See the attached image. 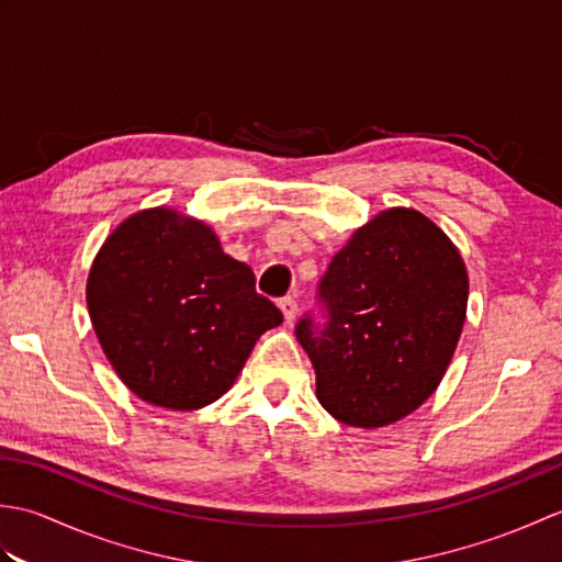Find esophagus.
<instances>
[{"instance_id": "34e87169", "label": "esophagus", "mask_w": 562, "mask_h": 562, "mask_svg": "<svg viewBox=\"0 0 562 562\" xmlns=\"http://www.w3.org/2000/svg\"><path fill=\"white\" fill-rule=\"evenodd\" d=\"M280 308H282L284 321H288V324H292V321L296 318V312H300V306H296L294 296H284V300H280Z\"/></svg>"}]
</instances>
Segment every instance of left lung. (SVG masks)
<instances>
[{
    "instance_id": "1",
    "label": "left lung",
    "mask_w": 562,
    "mask_h": 562,
    "mask_svg": "<svg viewBox=\"0 0 562 562\" xmlns=\"http://www.w3.org/2000/svg\"><path fill=\"white\" fill-rule=\"evenodd\" d=\"M328 326L302 318L316 398L338 423L386 427L437 391L457 350L469 272L451 238L413 207L360 226L321 280Z\"/></svg>"
}]
</instances>
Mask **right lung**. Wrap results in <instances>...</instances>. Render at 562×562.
Listing matches in <instances>:
<instances>
[{"label":"right lung","instance_id":"add662e5","mask_svg":"<svg viewBox=\"0 0 562 562\" xmlns=\"http://www.w3.org/2000/svg\"><path fill=\"white\" fill-rule=\"evenodd\" d=\"M87 306L123 384L149 405L200 411L234 386L282 314L212 226L173 207L130 214L91 262Z\"/></svg>","mask_w":562,"mask_h":562}]
</instances>
